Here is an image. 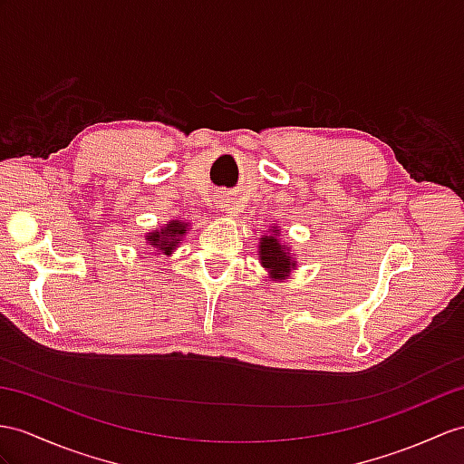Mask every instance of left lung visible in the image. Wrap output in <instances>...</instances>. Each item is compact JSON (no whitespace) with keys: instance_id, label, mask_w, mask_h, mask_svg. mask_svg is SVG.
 <instances>
[{"instance_id":"8db88e82","label":"left lung","mask_w":464,"mask_h":464,"mask_svg":"<svg viewBox=\"0 0 464 464\" xmlns=\"http://www.w3.org/2000/svg\"><path fill=\"white\" fill-rule=\"evenodd\" d=\"M274 232L276 234L259 238V259H262V266L269 271V277L277 281V279H285L291 274V269L297 264L293 262L289 256L291 252L289 246L281 244L277 240L279 230H274Z\"/></svg>"}]
</instances>
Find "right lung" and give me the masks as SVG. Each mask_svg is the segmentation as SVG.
<instances>
[{"mask_svg": "<svg viewBox=\"0 0 464 464\" xmlns=\"http://www.w3.org/2000/svg\"><path fill=\"white\" fill-rule=\"evenodd\" d=\"M187 234V224L180 220H171L169 224H165L163 228H155L153 232H150L145 236L147 244L150 247H157L161 254H171L175 247L180 244V238Z\"/></svg>", "mask_w": 464, "mask_h": 464, "instance_id": "right-lung-1", "label": "right lung"}]
</instances>
